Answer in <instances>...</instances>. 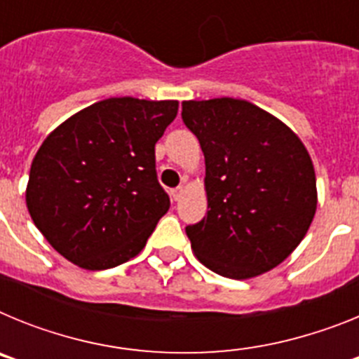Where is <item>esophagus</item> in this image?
<instances>
[{
	"mask_svg": "<svg viewBox=\"0 0 359 359\" xmlns=\"http://www.w3.org/2000/svg\"><path fill=\"white\" fill-rule=\"evenodd\" d=\"M183 192H185V190H183V187H177V189L170 190V196H172L174 201H180V199H182V196H183Z\"/></svg>",
	"mask_w": 359,
	"mask_h": 359,
	"instance_id": "obj_1",
	"label": "esophagus"
}]
</instances>
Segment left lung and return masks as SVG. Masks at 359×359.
Masks as SVG:
<instances>
[{
  "label": "left lung",
  "mask_w": 359,
  "mask_h": 359,
  "mask_svg": "<svg viewBox=\"0 0 359 359\" xmlns=\"http://www.w3.org/2000/svg\"><path fill=\"white\" fill-rule=\"evenodd\" d=\"M182 118L205 154L207 215L185 228L199 262L252 278L291 255L316 212L309 152L286 123L241 98L185 100Z\"/></svg>",
  "instance_id": "8db88e82"
}]
</instances>
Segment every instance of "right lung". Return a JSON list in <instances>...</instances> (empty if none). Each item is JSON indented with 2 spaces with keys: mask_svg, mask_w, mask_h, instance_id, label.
Here are the masks:
<instances>
[{
  "mask_svg": "<svg viewBox=\"0 0 359 359\" xmlns=\"http://www.w3.org/2000/svg\"><path fill=\"white\" fill-rule=\"evenodd\" d=\"M176 115L177 100L107 98L46 136L32 161L27 207L65 259L97 271L144 250L170 207L154 145Z\"/></svg>",
  "mask_w": 359,
  "mask_h": 359,
  "instance_id": "obj_1",
  "label": "right lung"
}]
</instances>
